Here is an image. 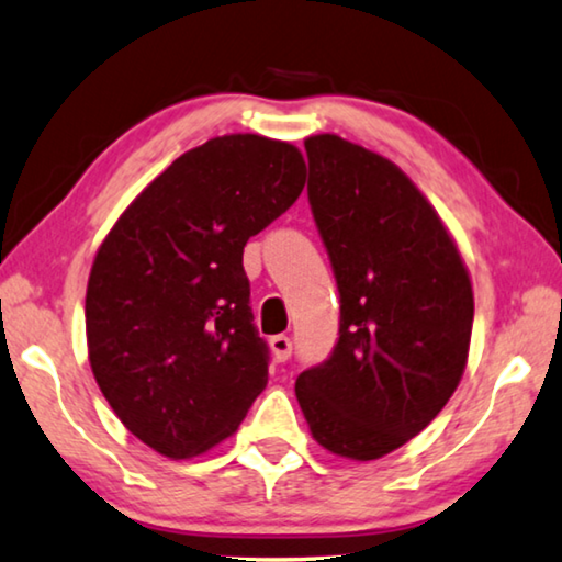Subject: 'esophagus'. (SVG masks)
Returning <instances> with one entry per match:
<instances>
[{
  "label": "esophagus",
  "mask_w": 562,
  "mask_h": 562,
  "mask_svg": "<svg viewBox=\"0 0 562 562\" xmlns=\"http://www.w3.org/2000/svg\"><path fill=\"white\" fill-rule=\"evenodd\" d=\"M270 348H272V356L278 358L280 363H284L292 353V340L288 338V335H274V338L270 340Z\"/></svg>",
  "instance_id": "34e87169"
}]
</instances>
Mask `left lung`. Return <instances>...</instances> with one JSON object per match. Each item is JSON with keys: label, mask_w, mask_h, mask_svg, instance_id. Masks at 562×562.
Here are the masks:
<instances>
[{"label": "left lung", "mask_w": 562, "mask_h": 562, "mask_svg": "<svg viewBox=\"0 0 562 562\" xmlns=\"http://www.w3.org/2000/svg\"><path fill=\"white\" fill-rule=\"evenodd\" d=\"M305 150L340 338L295 396L323 449L371 462L424 431L462 381L472 280L437 209L386 156L335 133L307 136Z\"/></svg>", "instance_id": "obj_1"}]
</instances>
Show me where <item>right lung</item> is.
<instances>
[{
	"mask_svg": "<svg viewBox=\"0 0 562 562\" xmlns=\"http://www.w3.org/2000/svg\"><path fill=\"white\" fill-rule=\"evenodd\" d=\"M297 146L229 133L181 154L125 206L90 267L88 361L121 424L191 459L267 386L241 255L305 187Z\"/></svg>",
	"mask_w": 562,
	"mask_h": 562,
	"instance_id": "right-lung-1",
	"label": "right lung"
}]
</instances>
